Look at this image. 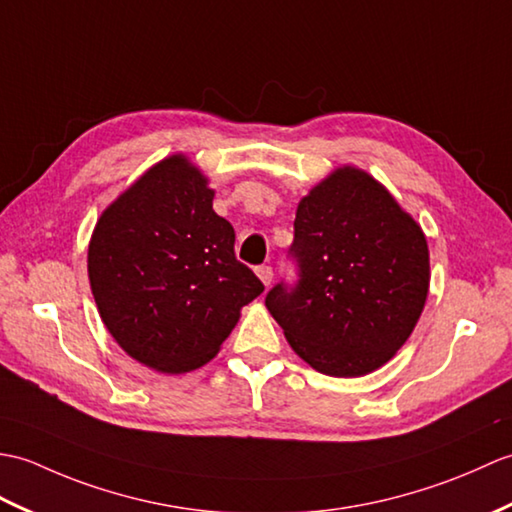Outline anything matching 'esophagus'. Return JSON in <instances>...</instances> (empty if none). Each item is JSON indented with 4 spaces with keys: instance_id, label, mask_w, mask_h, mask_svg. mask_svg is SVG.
Wrapping results in <instances>:
<instances>
[{
    "instance_id": "1",
    "label": "esophagus",
    "mask_w": 512,
    "mask_h": 512,
    "mask_svg": "<svg viewBox=\"0 0 512 512\" xmlns=\"http://www.w3.org/2000/svg\"><path fill=\"white\" fill-rule=\"evenodd\" d=\"M256 276L260 278V282H263L265 287H269L271 280H274V269H271L269 265H260V267H256Z\"/></svg>"
}]
</instances>
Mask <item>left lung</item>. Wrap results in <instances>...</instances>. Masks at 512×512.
Returning <instances> with one entry per match:
<instances>
[{
    "label": "left lung",
    "instance_id": "obj_1",
    "mask_svg": "<svg viewBox=\"0 0 512 512\" xmlns=\"http://www.w3.org/2000/svg\"><path fill=\"white\" fill-rule=\"evenodd\" d=\"M289 256L298 282L265 304L317 372L361 377L412 335L429 291L420 225L366 170L344 166L298 203Z\"/></svg>",
    "mask_w": 512,
    "mask_h": 512
}]
</instances>
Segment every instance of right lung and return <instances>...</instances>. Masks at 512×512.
Listing matches in <instances>:
<instances>
[{
	"instance_id": "add662e5",
	"label": "right lung",
	"mask_w": 512,
	"mask_h": 512,
	"mask_svg": "<svg viewBox=\"0 0 512 512\" xmlns=\"http://www.w3.org/2000/svg\"><path fill=\"white\" fill-rule=\"evenodd\" d=\"M186 155H170L100 214L87 252L98 313L120 348L166 374L201 368L265 291Z\"/></svg>"
}]
</instances>
